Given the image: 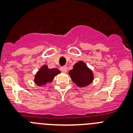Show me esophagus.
I'll return each mask as SVG.
<instances>
[{"mask_svg": "<svg viewBox=\"0 0 133 133\" xmlns=\"http://www.w3.org/2000/svg\"><path fill=\"white\" fill-rule=\"evenodd\" d=\"M60 70H61L63 73H66V72L68 71V68H67V66H65V65H64V66L61 67Z\"/></svg>", "mask_w": 133, "mask_h": 133, "instance_id": "1", "label": "esophagus"}]
</instances>
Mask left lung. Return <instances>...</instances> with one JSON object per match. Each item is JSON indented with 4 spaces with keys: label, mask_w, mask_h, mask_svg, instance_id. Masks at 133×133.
Instances as JSON below:
<instances>
[{
    "label": "left lung",
    "mask_w": 133,
    "mask_h": 133,
    "mask_svg": "<svg viewBox=\"0 0 133 133\" xmlns=\"http://www.w3.org/2000/svg\"><path fill=\"white\" fill-rule=\"evenodd\" d=\"M69 75L76 85L85 87L90 84L93 80V73L86 64L79 61L73 65V69L69 71Z\"/></svg>",
    "instance_id": "8db88e82"
}]
</instances>
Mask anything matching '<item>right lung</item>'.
<instances>
[{
  "label": "right lung",
  "mask_w": 133,
  "mask_h": 133,
  "mask_svg": "<svg viewBox=\"0 0 133 133\" xmlns=\"http://www.w3.org/2000/svg\"><path fill=\"white\" fill-rule=\"evenodd\" d=\"M59 73H60V71L58 69H49L46 65H44L36 74L34 82L38 86L44 85L48 83L51 82L55 76Z\"/></svg>",
  "instance_id": "1"
}]
</instances>
